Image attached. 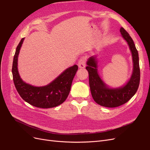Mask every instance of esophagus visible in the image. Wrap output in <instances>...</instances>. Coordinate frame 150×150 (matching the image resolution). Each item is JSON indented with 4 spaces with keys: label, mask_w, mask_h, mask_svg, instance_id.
Listing matches in <instances>:
<instances>
[{
    "label": "esophagus",
    "mask_w": 150,
    "mask_h": 150,
    "mask_svg": "<svg viewBox=\"0 0 150 150\" xmlns=\"http://www.w3.org/2000/svg\"><path fill=\"white\" fill-rule=\"evenodd\" d=\"M86 59L84 57L81 58L79 61H78V66L80 68L84 67L86 66Z\"/></svg>",
    "instance_id": "1"
}]
</instances>
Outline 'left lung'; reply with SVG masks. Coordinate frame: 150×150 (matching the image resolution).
Instances as JSON below:
<instances>
[{"mask_svg": "<svg viewBox=\"0 0 150 150\" xmlns=\"http://www.w3.org/2000/svg\"><path fill=\"white\" fill-rule=\"evenodd\" d=\"M120 33L128 42L133 57V72L128 83L122 88H108L98 74L95 57L89 59L88 66L86 67L89 73V83L93 98L96 103L104 107L115 108L127 103L137 93L139 84L140 69L138 51L128 32L121 28Z\"/></svg>", "mask_w": 150, "mask_h": 150, "instance_id": "1", "label": "left lung"}]
</instances>
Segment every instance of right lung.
Returning a JSON list of instances; mask_svg holds the SVG:
<instances>
[{"label": "right lung", "instance_id": "add662e5", "mask_svg": "<svg viewBox=\"0 0 150 150\" xmlns=\"http://www.w3.org/2000/svg\"><path fill=\"white\" fill-rule=\"evenodd\" d=\"M22 38L16 48L12 64V76L15 87L21 97L25 101L35 107L51 108L64 103L69 94L72 80L78 66L67 68L49 84L43 87H35L26 84L20 78L17 69V58L24 41Z\"/></svg>", "mask_w": 150, "mask_h": 150}]
</instances>
